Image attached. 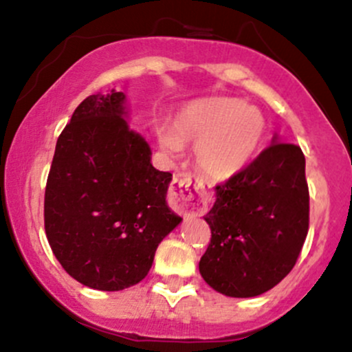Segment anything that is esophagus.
Segmentation results:
<instances>
[{"instance_id":"esophagus-1","label":"esophagus","mask_w":352,"mask_h":352,"mask_svg":"<svg viewBox=\"0 0 352 352\" xmlns=\"http://www.w3.org/2000/svg\"><path fill=\"white\" fill-rule=\"evenodd\" d=\"M170 204L182 214H203L211 201V186L201 177L175 179L170 186Z\"/></svg>"}]
</instances>
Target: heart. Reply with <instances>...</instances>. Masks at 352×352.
<instances>
[{
    "instance_id": "1",
    "label": "heart",
    "mask_w": 352,
    "mask_h": 352,
    "mask_svg": "<svg viewBox=\"0 0 352 352\" xmlns=\"http://www.w3.org/2000/svg\"><path fill=\"white\" fill-rule=\"evenodd\" d=\"M175 138L165 134L163 146L177 153L180 142H197L196 163L213 179L241 172L265 142L267 122L261 111L235 98L194 101L173 118Z\"/></svg>"
}]
</instances>
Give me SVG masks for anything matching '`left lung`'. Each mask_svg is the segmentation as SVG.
<instances>
[{
  "instance_id": "left-lung-1",
  "label": "left lung",
  "mask_w": 352,
  "mask_h": 352,
  "mask_svg": "<svg viewBox=\"0 0 352 352\" xmlns=\"http://www.w3.org/2000/svg\"><path fill=\"white\" fill-rule=\"evenodd\" d=\"M301 148L274 139L248 166L214 187L204 220L211 228L199 272L230 298L270 291L294 268L309 228V190Z\"/></svg>"
}]
</instances>
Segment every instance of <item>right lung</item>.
Wrapping results in <instances>:
<instances>
[{"label":"right lung","instance_id":"add662e5","mask_svg":"<svg viewBox=\"0 0 352 352\" xmlns=\"http://www.w3.org/2000/svg\"><path fill=\"white\" fill-rule=\"evenodd\" d=\"M125 94L87 96L56 141L44 192V230L72 278L122 291L148 275L160 242L182 218L166 204L170 172L124 120Z\"/></svg>","mask_w":352,"mask_h":352}]
</instances>
